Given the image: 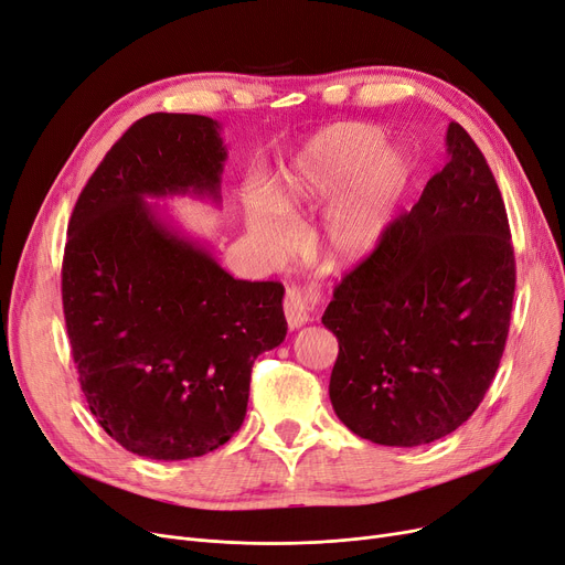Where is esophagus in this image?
<instances>
[{"label":"esophagus","mask_w":565,"mask_h":565,"mask_svg":"<svg viewBox=\"0 0 565 565\" xmlns=\"http://www.w3.org/2000/svg\"><path fill=\"white\" fill-rule=\"evenodd\" d=\"M318 301H320L318 287L291 285L287 289V297H285V318H287L289 329H301L306 322H310V315Z\"/></svg>","instance_id":"34e87169"}]
</instances>
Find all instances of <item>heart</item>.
Wrapping results in <instances>:
<instances>
[{
  "label": "heart",
  "instance_id": "b5f03b06",
  "mask_svg": "<svg viewBox=\"0 0 565 565\" xmlns=\"http://www.w3.org/2000/svg\"><path fill=\"white\" fill-rule=\"evenodd\" d=\"M385 143V129L364 122L327 127L299 160L268 185V206H257L247 224L268 253H282L287 230L276 217L333 196L348 184L324 215L318 245L322 257L345 268L364 262L385 238L398 201L413 175V160L401 146Z\"/></svg>",
  "mask_w": 565,
  "mask_h": 565
}]
</instances>
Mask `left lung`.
Segmentation results:
<instances>
[{"label": "left lung", "mask_w": 565, "mask_h": 565, "mask_svg": "<svg viewBox=\"0 0 565 565\" xmlns=\"http://www.w3.org/2000/svg\"><path fill=\"white\" fill-rule=\"evenodd\" d=\"M445 146L443 171L322 315L338 338L333 413L387 447L452 434L478 411L505 350L514 253L503 196L459 122Z\"/></svg>", "instance_id": "1"}]
</instances>
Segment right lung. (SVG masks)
<instances>
[{
  "label": "right lung",
  "mask_w": 565,
  "mask_h": 565,
  "mask_svg": "<svg viewBox=\"0 0 565 565\" xmlns=\"http://www.w3.org/2000/svg\"><path fill=\"white\" fill-rule=\"evenodd\" d=\"M220 122L152 113L83 188L64 245L62 303L89 413L129 452L180 461L245 419L255 359L287 335L280 282L236 280L148 199L220 206Z\"/></svg>",
  "instance_id": "1"
}]
</instances>
